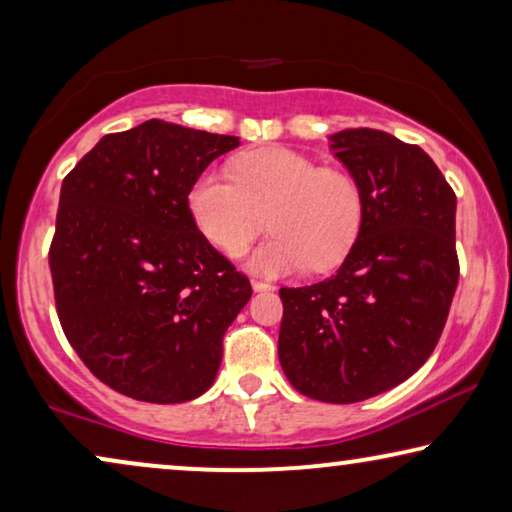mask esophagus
I'll use <instances>...</instances> for the list:
<instances>
[{"label": "esophagus", "mask_w": 512, "mask_h": 512, "mask_svg": "<svg viewBox=\"0 0 512 512\" xmlns=\"http://www.w3.org/2000/svg\"><path fill=\"white\" fill-rule=\"evenodd\" d=\"M251 289H254L256 293H261V291H272L275 286L268 284V282H261V279H251Z\"/></svg>", "instance_id": "esophagus-1"}]
</instances>
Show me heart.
I'll return each mask as SVG.
<instances>
[{"instance_id": "obj_1", "label": "heart", "mask_w": 512, "mask_h": 512, "mask_svg": "<svg viewBox=\"0 0 512 512\" xmlns=\"http://www.w3.org/2000/svg\"><path fill=\"white\" fill-rule=\"evenodd\" d=\"M195 226L226 256H240L270 214L272 240L249 256L261 277L291 275L312 265L331 270L352 251L363 223V193L352 174L328 170L284 146L251 151L235 177L202 172L188 193Z\"/></svg>"}]
</instances>
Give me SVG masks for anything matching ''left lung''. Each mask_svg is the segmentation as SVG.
<instances>
[{
	"instance_id": "8db88e82",
	"label": "left lung",
	"mask_w": 512,
	"mask_h": 512,
	"mask_svg": "<svg viewBox=\"0 0 512 512\" xmlns=\"http://www.w3.org/2000/svg\"><path fill=\"white\" fill-rule=\"evenodd\" d=\"M331 149L361 186V233L333 277L279 289V363L303 396L359 403L408 380L438 345L459 282L457 195L389 132L340 130Z\"/></svg>"
}]
</instances>
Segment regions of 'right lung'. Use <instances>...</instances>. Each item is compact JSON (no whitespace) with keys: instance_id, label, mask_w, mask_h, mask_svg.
I'll return each mask as SVG.
<instances>
[{"instance_id":"right-lung-1","label":"right lung","mask_w":512,"mask_h":512,"mask_svg":"<svg viewBox=\"0 0 512 512\" xmlns=\"http://www.w3.org/2000/svg\"><path fill=\"white\" fill-rule=\"evenodd\" d=\"M237 146L240 137L151 118L104 135L62 181L48 254L58 317L118 394L184 403L216 380L251 284L195 226L188 193Z\"/></svg>"}]
</instances>
